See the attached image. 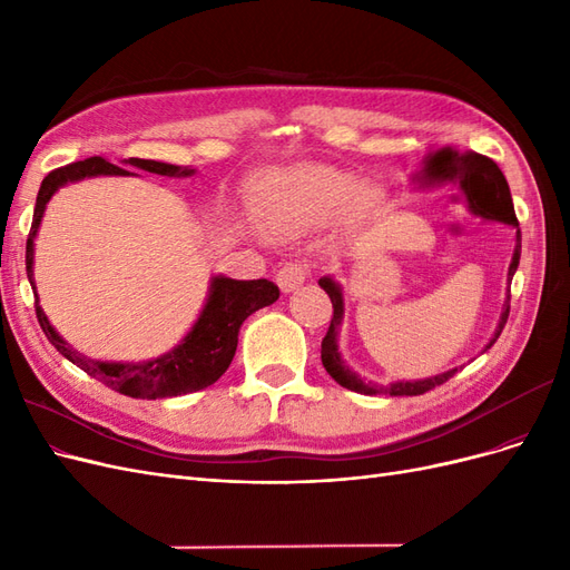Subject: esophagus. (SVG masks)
<instances>
[{
	"label": "esophagus",
	"mask_w": 570,
	"mask_h": 570,
	"mask_svg": "<svg viewBox=\"0 0 570 570\" xmlns=\"http://www.w3.org/2000/svg\"><path fill=\"white\" fill-rule=\"evenodd\" d=\"M308 273H312V264H308L306 258H295V262H287L281 266V271L275 273V281H278L283 292H292L308 278Z\"/></svg>",
	"instance_id": "esophagus-1"
}]
</instances>
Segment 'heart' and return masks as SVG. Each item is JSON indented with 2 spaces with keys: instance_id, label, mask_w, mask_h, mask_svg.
<instances>
[{
  "instance_id": "b5f03b06",
  "label": "heart",
  "mask_w": 570,
  "mask_h": 570,
  "mask_svg": "<svg viewBox=\"0 0 570 570\" xmlns=\"http://www.w3.org/2000/svg\"><path fill=\"white\" fill-rule=\"evenodd\" d=\"M381 202V187L358 185L356 176L335 166H289L273 170L262 183L264 214L283 230L314 226L344 209L364 220L377 212Z\"/></svg>"
}]
</instances>
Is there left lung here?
Returning a JSON list of instances; mask_svg holds the SVG:
<instances>
[{
    "instance_id": "1",
    "label": "left lung",
    "mask_w": 570,
    "mask_h": 570,
    "mask_svg": "<svg viewBox=\"0 0 570 570\" xmlns=\"http://www.w3.org/2000/svg\"><path fill=\"white\" fill-rule=\"evenodd\" d=\"M428 174L433 178H446L452 176L459 180L461 189L469 197L471 209L475 214H480L482 218H494V220H504L511 223V226L519 228V218H515L513 212V202H511V193H509V183L504 178L502 170L499 166L490 159V157H482L478 151H450V149H442L438 151L433 159L428 161ZM519 258H521V230L515 235V252L511 258V266H509V281L513 278L515 268H519ZM318 285L327 292V297L333 302V318H331V327H327V333L321 342V361H323V368L333 375V381L340 383L342 387H347L352 392L358 394H377V392H385V394H394V396H416V394H425L428 390H435L438 385L446 383L450 377H454V371H446L442 375L435 377H428V381H416V383H394L390 387H377L371 383H364L361 377L350 371V366H344V361L340 358L337 352V325L342 318V292L340 287L331 281V278H321ZM509 308H511V289H509V299L504 304V312H502V321H499L497 333L492 337V342L488 347L497 342V337L502 335L507 318H509Z\"/></svg>"
}]
</instances>
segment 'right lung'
<instances>
[{"instance_id":"right-lung-1","label":"right lung","mask_w":570,"mask_h":570,"mask_svg":"<svg viewBox=\"0 0 570 570\" xmlns=\"http://www.w3.org/2000/svg\"><path fill=\"white\" fill-rule=\"evenodd\" d=\"M132 166L149 170L157 176H189L195 174L193 168H180L174 164H161L151 159H130ZM90 176H130L126 168L114 166L105 157H90L85 161L68 164L55 168L40 185L36 214H32V226L26 243V271L28 281L32 283V239H36L38 226L45 214L49 197L66 183H73ZM281 297V289L275 283L262 281H233V278H214L212 295L206 302L199 321L193 331L178 344L174 352H168L161 358L147 361V364H101L88 356L78 354L76 350L57 335L55 327L49 325L42 306L36 302V316L40 321L42 333L55 344L57 352L68 361H73L95 381L105 383L114 392H120L132 400H164V396H178L187 392H197L214 385L218 377L228 371L230 361L237 350V333L239 325L245 323L258 308L273 304Z\"/></svg>"}]
</instances>
